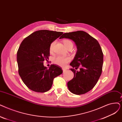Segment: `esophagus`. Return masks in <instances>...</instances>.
<instances>
[{"label":"esophagus","mask_w":122,"mask_h":122,"mask_svg":"<svg viewBox=\"0 0 122 122\" xmlns=\"http://www.w3.org/2000/svg\"><path fill=\"white\" fill-rule=\"evenodd\" d=\"M62 70H63V72H65V71H66V69H65V68H62Z\"/></svg>","instance_id":"1"}]
</instances>
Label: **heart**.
Here are the masks:
<instances>
[{
    "mask_svg": "<svg viewBox=\"0 0 122 122\" xmlns=\"http://www.w3.org/2000/svg\"><path fill=\"white\" fill-rule=\"evenodd\" d=\"M56 42L54 41L50 45L49 47V50L50 52H52L53 50V48L54 45L55 44ZM63 43H64L65 46L67 49H68L70 47H73V43L72 42L69 40L66 39L63 41ZM70 61V58L68 57H63V56H58L53 58V62L54 64L60 66L61 67H64L66 65L67 63H68Z\"/></svg>",
    "mask_w": 122,
    "mask_h": 122,
    "instance_id": "1",
    "label": "heart"
}]
</instances>
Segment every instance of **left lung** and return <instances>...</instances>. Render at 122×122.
I'll use <instances>...</instances> for the list:
<instances>
[{"label":"left lung","mask_w":122,"mask_h":122,"mask_svg":"<svg viewBox=\"0 0 122 122\" xmlns=\"http://www.w3.org/2000/svg\"><path fill=\"white\" fill-rule=\"evenodd\" d=\"M73 40L77 51L70 64L74 68L70 69L74 76L67 83L69 91L76 95L86 93L96 85L101 75L103 64V53L98 41L83 31H77L63 34L60 39Z\"/></svg>","instance_id":"obj_1"}]
</instances>
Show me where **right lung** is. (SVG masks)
Returning <instances> with one entry per match:
<instances>
[{"label":"right lung","instance_id":"obj_1","mask_svg":"<svg viewBox=\"0 0 122 122\" xmlns=\"http://www.w3.org/2000/svg\"><path fill=\"white\" fill-rule=\"evenodd\" d=\"M62 32L36 31L21 42L17 53L18 73L23 83L34 92L44 93L51 89L53 79L63 73L62 69L51 65L47 69L43 61L48 59L49 47Z\"/></svg>","mask_w":122,"mask_h":122}]
</instances>
